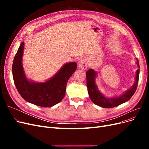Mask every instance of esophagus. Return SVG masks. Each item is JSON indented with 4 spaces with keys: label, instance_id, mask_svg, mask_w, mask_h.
<instances>
[{
    "label": "esophagus",
    "instance_id": "esophagus-1",
    "mask_svg": "<svg viewBox=\"0 0 149 149\" xmlns=\"http://www.w3.org/2000/svg\"><path fill=\"white\" fill-rule=\"evenodd\" d=\"M78 67L79 69L86 70L88 67V60L87 59H83L78 63Z\"/></svg>",
    "mask_w": 149,
    "mask_h": 149
}]
</instances>
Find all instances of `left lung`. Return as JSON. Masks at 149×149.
Segmentation results:
<instances>
[{
	"instance_id": "8db88e82",
	"label": "left lung",
	"mask_w": 149,
	"mask_h": 149,
	"mask_svg": "<svg viewBox=\"0 0 149 149\" xmlns=\"http://www.w3.org/2000/svg\"><path fill=\"white\" fill-rule=\"evenodd\" d=\"M136 64L139 68V63L137 59ZM140 70H137L135 82L130 89L121 94L119 96L108 97L99 90L96 83V79L97 77V72L93 69H89L86 74V83L89 96L91 101L95 104L104 108H111L118 106L121 104L128 101L136 92L139 78Z\"/></svg>"
}]
</instances>
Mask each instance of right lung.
<instances>
[{
    "label": "right lung",
    "instance_id": "add662e5",
    "mask_svg": "<svg viewBox=\"0 0 149 149\" xmlns=\"http://www.w3.org/2000/svg\"><path fill=\"white\" fill-rule=\"evenodd\" d=\"M24 42H22L12 65L13 81L24 100L33 104L49 107L59 103L65 96L67 82L77 68L76 62L63 65L52 77L44 82H37L26 77L22 65Z\"/></svg>",
    "mask_w": 149,
    "mask_h": 149
}]
</instances>
